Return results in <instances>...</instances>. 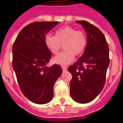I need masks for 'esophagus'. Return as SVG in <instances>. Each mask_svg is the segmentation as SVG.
Returning <instances> with one entry per match:
<instances>
[{
    "instance_id": "obj_1",
    "label": "esophagus",
    "mask_w": 123,
    "mask_h": 123,
    "mask_svg": "<svg viewBox=\"0 0 123 123\" xmlns=\"http://www.w3.org/2000/svg\"><path fill=\"white\" fill-rule=\"evenodd\" d=\"M62 70L63 72H65V71H67V67H62Z\"/></svg>"
}]
</instances>
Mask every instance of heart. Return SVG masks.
Listing matches in <instances>:
<instances>
[{"label": "heart", "instance_id": "obj_1", "mask_svg": "<svg viewBox=\"0 0 123 123\" xmlns=\"http://www.w3.org/2000/svg\"><path fill=\"white\" fill-rule=\"evenodd\" d=\"M44 42L48 50L55 55L59 52L63 45L64 51L53 58V62L66 65L73 62L74 55L78 56L84 53L88 39L86 33L82 30H76L73 27L65 26L57 29L55 36L46 35Z\"/></svg>", "mask_w": 123, "mask_h": 123}]
</instances>
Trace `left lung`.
Wrapping results in <instances>:
<instances>
[{"mask_svg": "<svg viewBox=\"0 0 123 123\" xmlns=\"http://www.w3.org/2000/svg\"><path fill=\"white\" fill-rule=\"evenodd\" d=\"M85 30L88 43L80 59L70 66L72 74L70 94L80 103L91 102L100 93L106 81L110 64L109 47L102 31L96 26L85 20H77Z\"/></svg>", "mask_w": 123, "mask_h": 123, "instance_id": "1", "label": "left lung"}]
</instances>
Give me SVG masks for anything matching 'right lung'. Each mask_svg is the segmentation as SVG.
<instances>
[{
	"instance_id": "1",
	"label": "right lung",
	"mask_w": 123,
	"mask_h": 123,
	"mask_svg": "<svg viewBox=\"0 0 123 123\" xmlns=\"http://www.w3.org/2000/svg\"><path fill=\"white\" fill-rule=\"evenodd\" d=\"M58 22H35L24 27L12 47V67L24 95L31 102L46 104L53 97V85L62 73L59 65L46 67L51 53L44 38Z\"/></svg>"
}]
</instances>
